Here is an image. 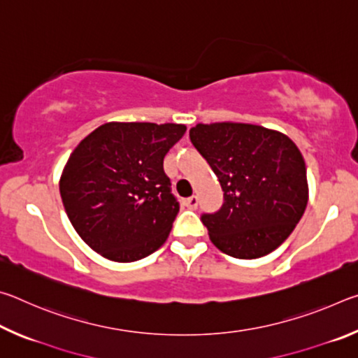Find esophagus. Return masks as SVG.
I'll return each mask as SVG.
<instances>
[{"label":"esophagus","instance_id":"esophagus-1","mask_svg":"<svg viewBox=\"0 0 358 358\" xmlns=\"http://www.w3.org/2000/svg\"><path fill=\"white\" fill-rule=\"evenodd\" d=\"M197 203H199V201H197L196 196H191V197L185 199V205H186L187 208H191V210H196L197 208Z\"/></svg>","mask_w":358,"mask_h":358}]
</instances>
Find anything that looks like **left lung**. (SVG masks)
Returning <instances> with one entry per match:
<instances>
[{
	"label": "left lung",
	"instance_id": "8db88e82",
	"mask_svg": "<svg viewBox=\"0 0 358 358\" xmlns=\"http://www.w3.org/2000/svg\"><path fill=\"white\" fill-rule=\"evenodd\" d=\"M189 137L224 191V203L202 215L211 243L237 259L275 251L305 213L308 180L296 145L280 131L248 123H199Z\"/></svg>",
	"mask_w": 358,
	"mask_h": 358
}]
</instances>
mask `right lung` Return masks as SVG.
<instances>
[{
  "mask_svg": "<svg viewBox=\"0 0 358 358\" xmlns=\"http://www.w3.org/2000/svg\"><path fill=\"white\" fill-rule=\"evenodd\" d=\"M185 132V124L110 121L72 151L59 194L72 227L93 251L134 262L164 245L180 205L162 164Z\"/></svg>",
  "mask_w": 358,
  "mask_h": 358,
  "instance_id": "obj_1",
  "label": "right lung"
}]
</instances>
